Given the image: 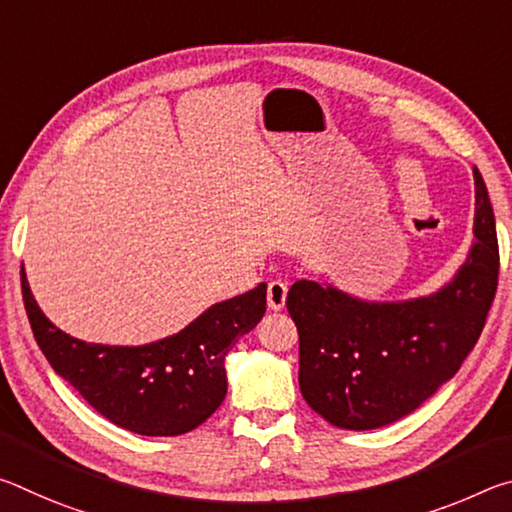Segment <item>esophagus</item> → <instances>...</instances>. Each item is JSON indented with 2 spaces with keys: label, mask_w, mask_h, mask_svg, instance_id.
Segmentation results:
<instances>
[{
  "label": "esophagus",
  "mask_w": 512,
  "mask_h": 512,
  "mask_svg": "<svg viewBox=\"0 0 512 512\" xmlns=\"http://www.w3.org/2000/svg\"><path fill=\"white\" fill-rule=\"evenodd\" d=\"M266 300H268V307H271L273 311L282 309V307H284V302H287V284L280 282V280L268 282Z\"/></svg>",
  "instance_id": "34e87169"
}]
</instances>
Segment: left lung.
<instances>
[{
	"mask_svg": "<svg viewBox=\"0 0 512 512\" xmlns=\"http://www.w3.org/2000/svg\"><path fill=\"white\" fill-rule=\"evenodd\" d=\"M474 246L445 289L406 302H363L298 280L287 309L300 336V393L339 429L404 418L456 375L479 341L499 280L488 189L474 169Z\"/></svg>",
	"mask_w": 512,
	"mask_h": 512,
	"instance_id": "left-lung-1",
	"label": "left lung"
}]
</instances>
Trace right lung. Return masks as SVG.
Here are the masks:
<instances>
[{"label": "right lung", "instance_id": "right-lung-1", "mask_svg": "<svg viewBox=\"0 0 512 512\" xmlns=\"http://www.w3.org/2000/svg\"><path fill=\"white\" fill-rule=\"evenodd\" d=\"M33 336L60 377L94 411L142 436H180L219 409L228 381L225 354L266 311V284L219 302L183 332L140 348L85 343L42 314L20 271Z\"/></svg>", "mask_w": 512, "mask_h": 512}]
</instances>
